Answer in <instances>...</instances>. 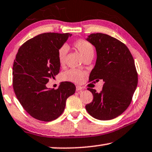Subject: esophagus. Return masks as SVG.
Masks as SVG:
<instances>
[{
    "label": "esophagus",
    "instance_id": "1",
    "mask_svg": "<svg viewBox=\"0 0 152 152\" xmlns=\"http://www.w3.org/2000/svg\"><path fill=\"white\" fill-rule=\"evenodd\" d=\"M82 90H83V87L79 86H76V91H77V92H80V91H81Z\"/></svg>",
    "mask_w": 152,
    "mask_h": 152
}]
</instances>
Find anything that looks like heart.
<instances>
[{"label": "heart", "mask_w": 152, "mask_h": 152, "mask_svg": "<svg viewBox=\"0 0 152 152\" xmlns=\"http://www.w3.org/2000/svg\"><path fill=\"white\" fill-rule=\"evenodd\" d=\"M74 46L77 48L83 58L90 54H94V47L88 40L84 39L76 40L74 42ZM67 51L68 47L66 45L61 46L58 50V60L60 65H63L64 64ZM85 75V73L82 71L76 69H71L63 74V78L64 80L68 81L80 83L84 80Z\"/></svg>", "instance_id": "obj_1"}]
</instances>
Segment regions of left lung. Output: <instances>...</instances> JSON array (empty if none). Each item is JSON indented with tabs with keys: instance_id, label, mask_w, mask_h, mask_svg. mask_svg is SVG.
<instances>
[{
	"instance_id": "obj_1",
	"label": "left lung",
	"mask_w": 152,
	"mask_h": 152,
	"mask_svg": "<svg viewBox=\"0 0 152 152\" xmlns=\"http://www.w3.org/2000/svg\"><path fill=\"white\" fill-rule=\"evenodd\" d=\"M87 40L95 46L97 54L89 80L102 79L104 84L101 92L88 88L93 100L86 108L97 120H112L124 113L132 101L137 85L134 60L124 43L106 34H91Z\"/></svg>"
}]
</instances>
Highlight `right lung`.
<instances>
[{
    "label": "right lung",
    "instance_id": "right-lung-1",
    "mask_svg": "<svg viewBox=\"0 0 152 152\" xmlns=\"http://www.w3.org/2000/svg\"><path fill=\"white\" fill-rule=\"evenodd\" d=\"M72 35L46 32L28 39L18 50L13 64L12 86L18 100L30 116L50 122L62 115L76 86L62 82L56 90L46 83L60 72L58 50Z\"/></svg>",
    "mask_w": 152,
    "mask_h": 152
}]
</instances>
